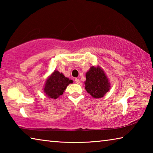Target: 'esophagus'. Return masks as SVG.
Returning a JSON list of instances; mask_svg holds the SVG:
<instances>
[{
  "mask_svg": "<svg viewBox=\"0 0 153 153\" xmlns=\"http://www.w3.org/2000/svg\"><path fill=\"white\" fill-rule=\"evenodd\" d=\"M75 82H76V83H77V84H79V83L80 82L79 79L78 78H76L75 79Z\"/></svg>",
  "mask_w": 153,
  "mask_h": 153,
  "instance_id": "obj_1",
  "label": "esophagus"
}]
</instances>
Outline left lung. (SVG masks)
Here are the masks:
<instances>
[{
    "label": "left lung",
    "instance_id": "obj_1",
    "mask_svg": "<svg viewBox=\"0 0 153 153\" xmlns=\"http://www.w3.org/2000/svg\"><path fill=\"white\" fill-rule=\"evenodd\" d=\"M85 89L88 93L96 98L104 97L110 88L107 76L99 67H91L86 74Z\"/></svg>",
    "mask_w": 153,
    "mask_h": 153
}]
</instances>
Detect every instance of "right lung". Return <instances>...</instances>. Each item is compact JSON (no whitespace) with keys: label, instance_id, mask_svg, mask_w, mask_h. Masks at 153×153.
<instances>
[{"label":"right lung","instance_id":"obj_1","mask_svg":"<svg viewBox=\"0 0 153 153\" xmlns=\"http://www.w3.org/2000/svg\"><path fill=\"white\" fill-rule=\"evenodd\" d=\"M72 82V80L65 77L63 74L55 71L46 80L44 91L49 98L56 99L63 94L67 86Z\"/></svg>","mask_w":153,"mask_h":153}]
</instances>
